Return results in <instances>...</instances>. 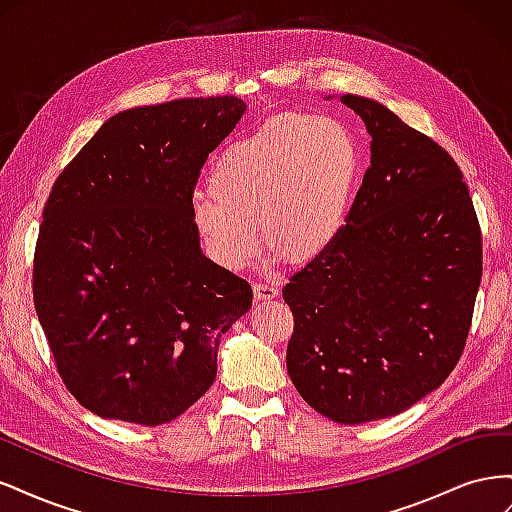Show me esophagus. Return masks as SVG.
<instances>
[{
    "mask_svg": "<svg viewBox=\"0 0 512 512\" xmlns=\"http://www.w3.org/2000/svg\"><path fill=\"white\" fill-rule=\"evenodd\" d=\"M252 288H254L256 301H271V299L277 297V294H280V290H277L273 284H267V282H256Z\"/></svg>",
    "mask_w": 512,
    "mask_h": 512,
    "instance_id": "1",
    "label": "esophagus"
}]
</instances>
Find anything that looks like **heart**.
<instances>
[{
	"label": "heart",
	"mask_w": 512,
	"mask_h": 512,
	"mask_svg": "<svg viewBox=\"0 0 512 512\" xmlns=\"http://www.w3.org/2000/svg\"><path fill=\"white\" fill-rule=\"evenodd\" d=\"M363 153L335 117L288 115L228 145L207 175V194L190 205L209 256L243 269L260 250L261 222L275 256L294 262L322 256L342 235Z\"/></svg>",
	"instance_id": "heart-1"
}]
</instances>
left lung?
Segmentation results:
<instances>
[{
    "label": "left lung",
    "instance_id": "8db88e82",
    "mask_svg": "<svg viewBox=\"0 0 512 512\" xmlns=\"http://www.w3.org/2000/svg\"><path fill=\"white\" fill-rule=\"evenodd\" d=\"M339 102L371 136L369 168L342 235L284 288L286 367L316 412L361 425L408 410L451 374L483 243L468 185L438 143L376 100Z\"/></svg>",
    "mask_w": 512,
    "mask_h": 512
}]
</instances>
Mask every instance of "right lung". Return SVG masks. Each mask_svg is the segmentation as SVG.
<instances>
[{
    "instance_id": "add662e5",
    "label": "right lung",
    "mask_w": 512,
    "mask_h": 512,
    "mask_svg": "<svg viewBox=\"0 0 512 512\" xmlns=\"http://www.w3.org/2000/svg\"><path fill=\"white\" fill-rule=\"evenodd\" d=\"M245 108L235 96L128 108L53 185L34 303L61 380L98 416L145 427L181 416L250 312V284L203 254L190 215L200 168Z\"/></svg>"
}]
</instances>
